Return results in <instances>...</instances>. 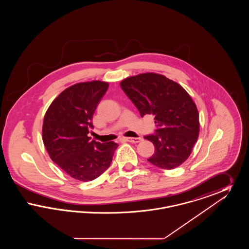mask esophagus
Segmentation results:
<instances>
[{
	"label": "esophagus",
	"mask_w": 249,
	"mask_h": 249,
	"mask_svg": "<svg viewBox=\"0 0 249 249\" xmlns=\"http://www.w3.org/2000/svg\"><path fill=\"white\" fill-rule=\"evenodd\" d=\"M125 140L130 142H141L142 139L141 137H127L125 138Z\"/></svg>",
	"instance_id": "obj_1"
}]
</instances>
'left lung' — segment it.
<instances>
[{
  "label": "left lung",
  "instance_id": "8db88e82",
  "mask_svg": "<svg viewBox=\"0 0 249 249\" xmlns=\"http://www.w3.org/2000/svg\"><path fill=\"white\" fill-rule=\"evenodd\" d=\"M120 87L141 117H155L154 133L144 136L155 146L147 160L167 170L181 165L190 157L200 130L199 113L189 93L179 84L154 72L128 77Z\"/></svg>",
  "mask_w": 249,
  "mask_h": 249
}]
</instances>
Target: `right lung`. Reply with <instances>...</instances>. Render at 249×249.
<instances>
[{
    "label": "right lung",
    "instance_id": "obj_1",
    "mask_svg": "<svg viewBox=\"0 0 249 249\" xmlns=\"http://www.w3.org/2000/svg\"><path fill=\"white\" fill-rule=\"evenodd\" d=\"M108 84L102 81L71 86L52 102L43 123V142L50 159L71 178L91 181L112 162L115 142L90 141L92 119Z\"/></svg>",
    "mask_w": 249,
    "mask_h": 249
}]
</instances>
